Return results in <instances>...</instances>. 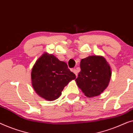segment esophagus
I'll use <instances>...</instances> for the list:
<instances>
[{
  "mask_svg": "<svg viewBox=\"0 0 133 133\" xmlns=\"http://www.w3.org/2000/svg\"><path fill=\"white\" fill-rule=\"evenodd\" d=\"M71 71H72V72H74L76 76H77L78 75V70L76 69H72V70H71Z\"/></svg>",
  "mask_w": 133,
  "mask_h": 133,
  "instance_id": "1",
  "label": "esophagus"
}]
</instances>
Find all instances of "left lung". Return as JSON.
<instances>
[{
    "label": "left lung",
    "mask_w": 133,
    "mask_h": 133,
    "mask_svg": "<svg viewBox=\"0 0 133 133\" xmlns=\"http://www.w3.org/2000/svg\"><path fill=\"white\" fill-rule=\"evenodd\" d=\"M81 71L75 79L77 85L88 98L101 94L108 87L111 71L106 59L102 56H89L82 59Z\"/></svg>",
    "instance_id": "left-lung-1"
}]
</instances>
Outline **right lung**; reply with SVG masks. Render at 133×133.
Here are the masks:
<instances>
[{
  "mask_svg": "<svg viewBox=\"0 0 133 133\" xmlns=\"http://www.w3.org/2000/svg\"><path fill=\"white\" fill-rule=\"evenodd\" d=\"M75 78L66 63L48 53L37 59L31 72L32 85L35 92L49 101L58 98L65 86Z\"/></svg>",
  "mask_w": 133,
  "mask_h": 133,
  "instance_id": "right-lung-1",
  "label": "right lung"
}]
</instances>
